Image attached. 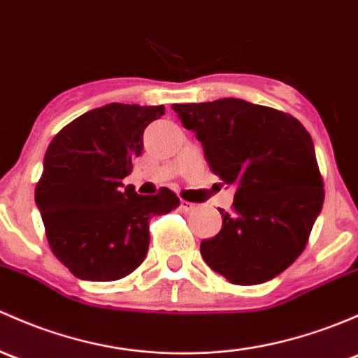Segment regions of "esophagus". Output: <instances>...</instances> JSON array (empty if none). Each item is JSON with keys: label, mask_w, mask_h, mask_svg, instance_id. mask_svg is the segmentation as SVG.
I'll list each match as a JSON object with an SVG mask.
<instances>
[{"label": "esophagus", "mask_w": 358, "mask_h": 358, "mask_svg": "<svg viewBox=\"0 0 358 358\" xmlns=\"http://www.w3.org/2000/svg\"><path fill=\"white\" fill-rule=\"evenodd\" d=\"M180 210L182 213H192V210H195V204H192L189 201H180Z\"/></svg>", "instance_id": "34e87169"}]
</instances>
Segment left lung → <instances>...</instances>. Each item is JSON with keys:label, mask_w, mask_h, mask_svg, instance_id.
<instances>
[{"label": "left lung", "mask_w": 358, "mask_h": 358, "mask_svg": "<svg viewBox=\"0 0 358 358\" xmlns=\"http://www.w3.org/2000/svg\"><path fill=\"white\" fill-rule=\"evenodd\" d=\"M171 108L236 189L221 231L201 242L206 264L233 285L273 280L302 254L324 202L310 134L288 113L235 97Z\"/></svg>", "instance_id": "8db88e82"}]
</instances>
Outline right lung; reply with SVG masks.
<instances>
[{
  "instance_id": "1",
  "label": "right lung",
  "mask_w": 358,
  "mask_h": 358,
  "mask_svg": "<svg viewBox=\"0 0 358 358\" xmlns=\"http://www.w3.org/2000/svg\"><path fill=\"white\" fill-rule=\"evenodd\" d=\"M164 106L111 103L75 118L55 135L36 185L52 254L73 276L122 280L142 264L149 220L180 204L169 189L138 195L122 180L144 149L145 127Z\"/></svg>"
}]
</instances>
